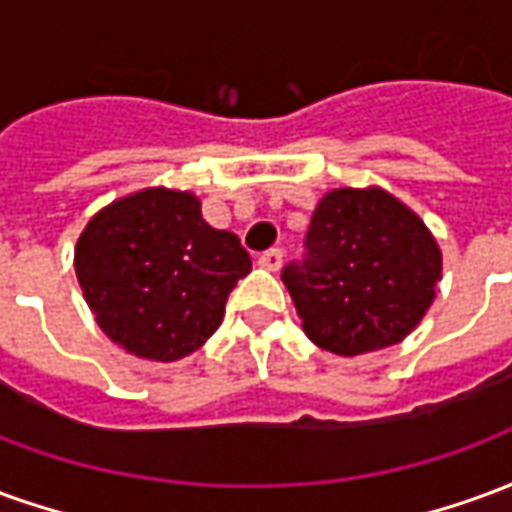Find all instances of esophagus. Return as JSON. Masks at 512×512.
<instances>
[{
	"mask_svg": "<svg viewBox=\"0 0 512 512\" xmlns=\"http://www.w3.org/2000/svg\"><path fill=\"white\" fill-rule=\"evenodd\" d=\"M257 263L266 271H279V266H282V249H268V252L257 257Z\"/></svg>",
	"mask_w": 512,
	"mask_h": 512,
	"instance_id": "esophagus-1",
	"label": "esophagus"
}]
</instances>
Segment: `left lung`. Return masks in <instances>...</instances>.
<instances>
[{
	"mask_svg": "<svg viewBox=\"0 0 512 512\" xmlns=\"http://www.w3.org/2000/svg\"><path fill=\"white\" fill-rule=\"evenodd\" d=\"M439 279V241L381 186L323 194L307 233V260L282 271L304 334L337 356L406 340L436 299Z\"/></svg>",
	"mask_w": 512,
	"mask_h": 512,
	"instance_id": "8db88e82",
	"label": "left lung"
}]
</instances>
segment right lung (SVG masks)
<instances>
[{
  "label": "right lung",
  "instance_id": "obj_1",
  "mask_svg": "<svg viewBox=\"0 0 512 512\" xmlns=\"http://www.w3.org/2000/svg\"><path fill=\"white\" fill-rule=\"evenodd\" d=\"M73 268L101 332L128 354L178 362L205 345L252 271L238 235L202 219L197 194L150 186L95 213Z\"/></svg>",
  "mask_w": 512,
  "mask_h": 512
}]
</instances>
